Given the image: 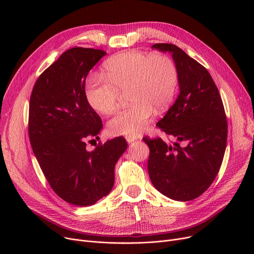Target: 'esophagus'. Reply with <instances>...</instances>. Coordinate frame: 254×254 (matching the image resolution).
<instances>
[{"label":"esophagus","mask_w":254,"mask_h":254,"mask_svg":"<svg viewBox=\"0 0 254 254\" xmlns=\"http://www.w3.org/2000/svg\"><path fill=\"white\" fill-rule=\"evenodd\" d=\"M126 139H127V141L128 143H131V142H134V141L138 140V137H136V136H127Z\"/></svg>","instance_id":"1"}]
</instances>
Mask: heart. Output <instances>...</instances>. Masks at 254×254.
Listing matches in <instances>:
<instances>
[{"label":"heart","mask_w":254,"mask_h":254,"mask_svg":"<svg viewBox=\"0 0 254 254\" xmlns=\"http://www.w3.org/2000/svg\"><path fill=\"white\" fill-rule=\"evenodd\" d=\"M104 76L87 78L84 93L88 105L100 114H110L116 108L120 92L127 90L131 103L109 120L111 135L138 136L149 124L154 110L164 111L174 99L178 87L175 62L162 52L149 55L129 50L104 63Z\"/></svg>","instance_id":"obj_1"}]
</instances>
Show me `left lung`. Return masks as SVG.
Wrapping results in <instances>:
<instances>
[{
  "mask_svg": "<svg viewBox=\"0 0 254 254\" xmlns=\"http://www.w3.org/2000/svg\"><path fill=\"white\" fill-rule=\"evenodd\" d=\"M152 48L172 53L180 93L156 124L177 141L169 145L161 138H143L150 149L149 177L164 195L191 201L209 189L219 172L228 138L224 107L205 66L174 44L157 43Z\"/></svg>",
  "mask_w": 254,
  "mask_h": 254,
  "instance_id": "8db88e82",
  "label": "left lung"
}]
</instances>
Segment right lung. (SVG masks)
<instances>
[{
    "label": "right lung",
    "instance_id": "obj_1",
    "mask_svg": "<svg viewBox=\"0 0 254 254\" xmlns=\"http://www.w3.org/2000/svg\"><path fill=\"white\" fill-rule=\"evenodd\" d=\"M105 55L83 47L64 51L39 76L30 99L29 136L39 166L53 191L80 207L111 191L115 165L127 147L117 137L86 150L103 124L85 99V79Z\"/></svg>",
    "mask_w": 254,
    "mask_h": 254
}]
</instances>
